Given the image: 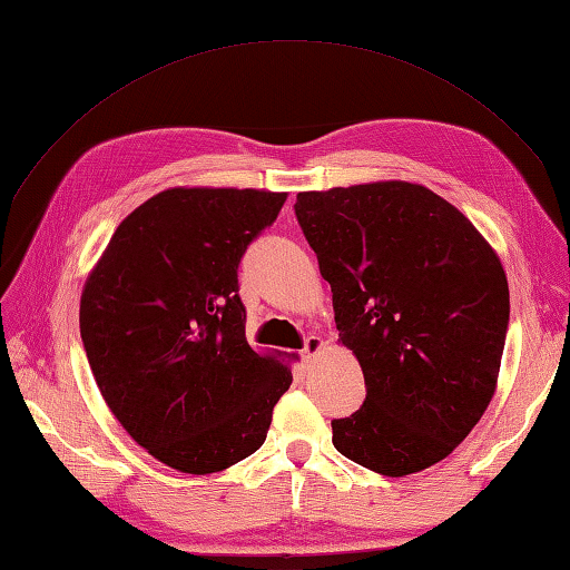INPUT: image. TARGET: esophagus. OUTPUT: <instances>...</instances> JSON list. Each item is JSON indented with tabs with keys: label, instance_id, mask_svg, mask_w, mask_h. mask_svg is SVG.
<instances>
[{
	"label": "esophagus",
	"instance_id": "1",
	"mask_svg": "<svg viewBox=\"0 0 570 570\" xmlns=\"http://www.w3.org/2000/svg\"><path fill=\"white\" fill-rule=\"evenodd\" d=\"M324 348V341L318 338V336H309L307 341H304V348H302V357L304 360H312L318 351Z\"/></svg>",
	"mask_w": 570,
	"mask_h": 570
}]
</instances>
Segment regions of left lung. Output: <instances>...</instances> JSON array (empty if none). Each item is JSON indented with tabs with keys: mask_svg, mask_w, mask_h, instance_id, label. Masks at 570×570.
<instances>
[{
	"mask_svg": "<svg viewBox=\"0 0 570 570\" xmlns=\"http://www.w3.org/2000/svg\"><path fill=\"white\" fill-rule=\"evenodd\" d=\"M295 215L367 386L363 406L331 421L333 448L384 476L445 460L495 392L501 258L454 205L406 180L297 193Z\"/></svg>",
	"mask_w": 570,
	"mask_h": 570,
	"instance_id": "8db88e82",
	"label": "left lung"
}]
</instances>
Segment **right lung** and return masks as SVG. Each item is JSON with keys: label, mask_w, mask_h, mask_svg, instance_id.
Listing matches in <instances>:
<instances>
[{"label": "right lung", "mask_w": 570, "mask_h": 570, "mask_svg": "<svg viewBox=\"0 0 570 570\" xmlns=\"http://www.w3.org/2000/svg\"><path fill=\"white\" fill-rule=\"evenodd\" d=\"M287 193L169 188L125 217L79 331L110 413L155 460L213 474L254 454L293 372L246 341L239 263Z\"/></svg>", "instance_id": "obj_1"}]
</instances>
